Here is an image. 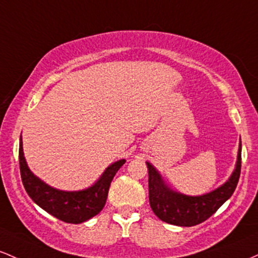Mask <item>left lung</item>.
I'll use <instances>...</instances> for the list:
<instances>
[{
    "instance_id": "left-lung-1",
    "label": "left lung",
    "mask_w": 258,
    "mask_h": 258,
    "mask_svg": "<svg viewBox=\"0 0 258 258\" xmlns=\"http://www.w3.org/2000/svg\"><path fill=\"white\" fill-rule=\"evenodd\" d=\"M149 169V199L153 213L161 221L179 227H192L210 218L233 195L241 172V141L236 167L229 180L215 191L202 196H186L170 190L161 175L147 162Z\"/></svg>"
}]
</instances>
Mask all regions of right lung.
Returning <instances> with one entry per match:
<instances>
[{"instance_id":"right-lung-1","label":"right lung","mask_w":258,"mask_h":258,"mask_svg":"<svg viewBox=\"0 0 258 258\" xmlns=\"http://www.w3.org/2000/svg\"><path fill=\"white\" fill-rule=\"evenodd\" d=\"M124 163L125 160L111 164L97 183L89 189L83 191H60L48 186L30 172L24 158L22 138L19 140L20 176L28 195L42 210L66 223L79 224L102 211L106 205L111 181Z\"/></svg>"}]
</instances>
